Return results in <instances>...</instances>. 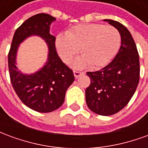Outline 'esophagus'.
I'll return each mask as SVG.
<instances>
[{"label": "esophagus", "instance_id": "34e87169", "mask_svg": "<svg viewBox=\"0 0 148 148\" xmlns=\"http://www.w3.org/2000/svg\"><path fill=\"white\" fill-rule=\"evenodd\" d=\"M82 74H84L83 72H81V71H74V75L75 78H77L79 77L80 76H82Z\"/></svg>", "mask_w": 148, "mask_h": 148}]
</instances>
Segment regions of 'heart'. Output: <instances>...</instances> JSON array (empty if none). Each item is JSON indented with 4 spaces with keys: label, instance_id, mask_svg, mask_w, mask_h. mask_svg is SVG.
Masks as SVG:
<instances>
[{
    "label": "heart",
    "instance_id": "1",
    "mask_svg": "<svg viewBox=\"0 0 148 148\" xmlns=\"http://www.w3.org/2000/svg\"><path fill=\"white\" fill-rule=\"evenodd\" d=\"M121 35L115 27L100 24H79L66 35H58L56 48L66 63L73 59L80 49L82 57L75 62L77 67L88 64L93 68L106 66L117 51Z\"/></svg>",
    "mask_w": 148,
    "mask_h": 148
}]
</instances>
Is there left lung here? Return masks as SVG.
Segmentation results:
<instances>
[{"mask_svg":"<svg viewBox=\"0 0 148 148\" xmlns=\"http://www.w3.org/2000/svg\"><path fill=\"white\" fill-rule=\"evenodd\" d=\"M116 28L121 45L114 59L106 67L87 72L91 82L86 90L89 109L97 114L110 116L127 106L140 81V59L130 32L117 21L104 20Z\"/></svg>","mask_w":148,"mask_h":148,"instance_id":"left-lung-1","label":"left lung"}]
</instances>
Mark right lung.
Returning a JSON list of instances; mask_svg holds the SVG:
<instances>
[{
	"label": "right lung",
	"instance_id": "1",
	"mask_svg": "<svg viewBox=\"0 0 148 148\" xmlns=\"http://www.w3.org/2000/svg\"><path fill=\"white\" fill-rule=\"evenodd\" d=\"M56 19L39 13L25 21L15 32L8 56L10 79L15 92L28 108L39 112H51L60 108L66 92L74 82L73 71L62 62L55 50V37L50 26ZM42 38L49 48L45 66L32 74H24L16 66L18 46L31 36Z\"/></svg>",
	"mask_w": 148,
	"mask_h": 148
}]
</instances>
